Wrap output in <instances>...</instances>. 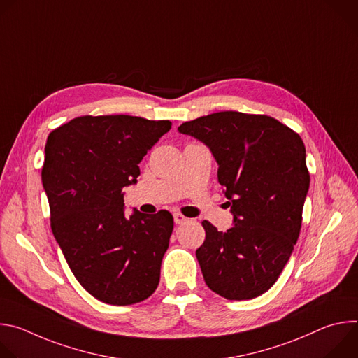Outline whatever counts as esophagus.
<instances>
[{"label":"esophagus","mask_w":358,"mask_h":358,"mask_svg":"<svg viewBox=\"0 0 358 358\" xmlns=\"http://www.w3.org/2000/svg\"><path fill=\"white\" fill-rule=\"evenodd\" d=\"M187 220H188V218L184 217L182 214H178V213L174 214V222H176V224H182V222H185Z\"/></svg>","instance_id":"1"}]
</instances>
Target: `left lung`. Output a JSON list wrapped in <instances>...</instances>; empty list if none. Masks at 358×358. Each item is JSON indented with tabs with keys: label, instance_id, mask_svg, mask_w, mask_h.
Returning a JSON list of instances; mask_svg holds the SVG:
<instances>
[{
	"label": "left lung",
	"instance_id": "obj_1",
	"mask_svg": "<svg viewBox=\"0 0 358 358\" xmlns=\"http://www.w3.org/2000/svg\"><path fill=\"white\" fill-rule=\"evenodd\" d=\"M182 134L206 144L218 163L234 227L202 221L206 241L195 255L207 286L228 300L269 290L300 234L309 191L303 140L265 115L218 112L185 122Z\"/></svg>",
	"mask_w": 358,
	"mask_h": 358
}]
</instances>
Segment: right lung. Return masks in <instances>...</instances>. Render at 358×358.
<instances>
[{
  "instance_id": "add662e5",
  "label": "right lung",
  "mask_w": 358,
  "mask_h": 358,
  "mask_svg": "<svg viewBox=\"0 0 358 358\" xmlns=\"http://www.w3.org/2000/svg\"><path fill=\"white\" fill-rule=\"evenodd\" d=\"M169 120L82 116L48 136L42 184L50 228L78 282L97 300L127 306L155 293L174 228L163 210L124 215L123 188L137 182Z\"/></svg>"
}]
</instances>
